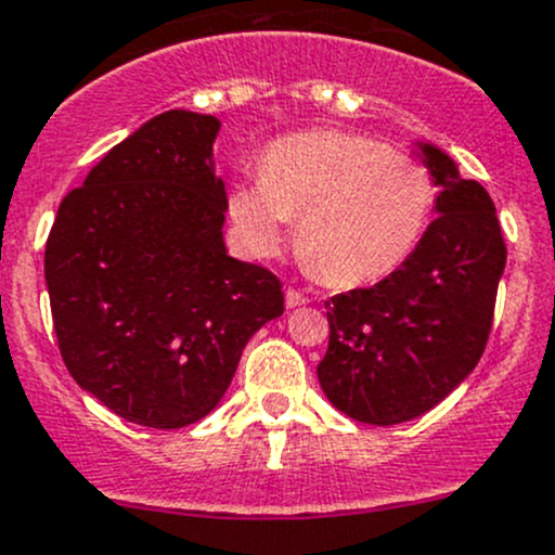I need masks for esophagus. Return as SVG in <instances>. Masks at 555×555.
<instances>
[{"instance_id": "esophagus-1", "label": "esophagus", "mask_w": 555, "mask_h": 555, "mask_svg": "<svg viewBox=\"0 0 555 555\" xmlns=\"http://www.w3.org/2000/svg\"><path fill=\"white\" fill-rule=\"evenodd\" d=\"M284 300H287V308H297V306H306L308 297L297 293V289H287V293H284Z\"/></svg>"}]
</instances>
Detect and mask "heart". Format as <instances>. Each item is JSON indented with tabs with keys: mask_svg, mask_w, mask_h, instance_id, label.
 <instances>
[{
	"mask_svg": "<svg viewBox=\"0 0 555 555\" xmlns=\"http://www.w3.org/2000/svg\"><path fill=\"white\" fill-rule=\"evenodd\" d=\"M434 178L375 138L313 130L266 151L258 180L231 191L229 212L253 253L279 247L289 218L297 249L332 287L375 282L410 258L434 209Z\"/></svg>",
	"mask_w": 555,
	"mask_h": 555,
	"instance_id": "b5f03b06",
	"label": "heart"
}]
</instances>
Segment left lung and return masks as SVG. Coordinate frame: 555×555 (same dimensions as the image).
Listing matches in <instances>:
<instances>
[{"mask_svg": "<svg viewBox=\"0 0 555 555\" xmlns=\"http://www.w3.org/2000/svg\"><path fill=\"white\" fill-rule=\"evenodd\" d=\"M441 185L415 253L375 287L326 300L330 348L319 383L343 415L396 425L434 410L487 348L505 238L494 202L444 151L420 145Z\"/></svg>", "mask_w": 555, "mask_h": 555, "instance_id": "1", "label": "left lung"}]
</instances>
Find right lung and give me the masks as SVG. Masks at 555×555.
Returning <instances> with one entry per match:
<instances>
[{"mask_svg": "<svg viewBox=\"0 0 555 555\" xmlns=\"http://www.w3.org/2000/svg\"><path fill=\"white\" fill-rule=\"evenodd\" d=\"M218 130L194 111L154 116L68 191L47 236L63 364L145 428L209 415L249 337L284 313L276 273L225 253Z\"/></svg>", "mask_w": 555, "mask_h": 555, "instance_id": "obj_1", "label": "right lung"}]
</instances>
